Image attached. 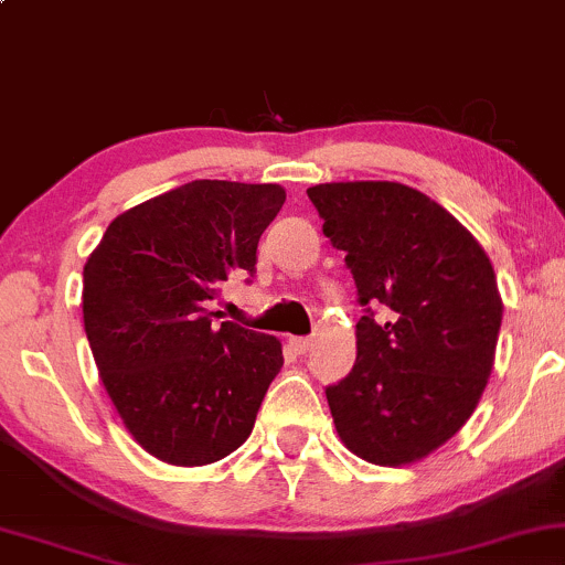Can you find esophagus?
<instances>
[{
    "label": "esophagus",
    "mask_w": 565,
    "mask_h": 565,
    "mask_svg": "<svg viewBox=\"0 0 565 565\" xmlns=\"http://www.w3.org/2000/svg\"><path fill=\"white\" fill-rule=\"evenodd\" d=\"M289 348L297 352V355H305L312 348V337H291Z\"/></svg>",
    "instance_id": "esophagus-1"
}]
</instances>
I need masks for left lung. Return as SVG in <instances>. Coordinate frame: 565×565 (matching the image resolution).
<instances>
[{"instance_id":"obj_1","label":"left lung","mask_w":565,"mask_h":565,"mask_svg":"<svg viewBox=\"0 0 565 565\" xmlns=\"http://www.w3.org/2000/svg\"><path fill=\"white\" fill-rule=\"evenodd\" d=\"M308 196L365 305L355 365L326 390L337 434L369 463L411 466L477 411L502 323L494 268L458 217L405 183H318Z\"/></svg>"}]
</instances>
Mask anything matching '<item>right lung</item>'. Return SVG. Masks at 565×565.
<instances>
[{
	"label": "right lung",
	"instance_id": "obj_1",
	"mask_svg": "<svg viewBox=\"0 0 565 565\" xmlns=\"http://www.w3.org/2000/svg\"><path fill=\"white\" fill-rule=\"evenodd\" d=\"M287 192L278 183L192 181L107 226L84 265V329L124 426L171 466H207L253 434L281 342L210 300L255 274L257 242Z\"/></svg>",
	"mask_w": 565,
	"mask_h": 565
}]
</instances>
